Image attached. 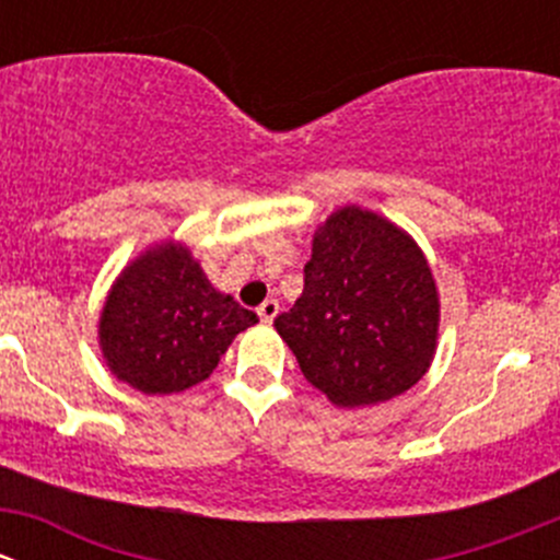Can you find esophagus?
I'll return each mask as SVG.
<instances>
[{
	"label": "esophagus",
	"mask_w": 560,
	"mask_h": 560,
	"mask_svg": "<svg viewBox=\"0 0 560 560\" xmlns=\"http://www.w3.org/2000/svg\"><path fill=\"white\" fill-rule=\"evenodd\" d=\"M257 314H259V319L268 322V325H270V322L276 319V314H279V303H276L273 298H268V301H265L262 306L257 308Z\"/></svg>",
	"instance_id": "34e87169"
}]
</instances>
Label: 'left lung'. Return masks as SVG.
<instances>
[{"label":"left lung","mask_w":560,"mask_h":560,"mask_svg":"<svg viewBox=\"0 0 560 560\" xmlns=\"http://www.w3.org/2000/svg\"><path fill=\"white\" fill-rule=\"evenodd\" d=\"M273 327L332 404H382L415 387L436 354L431 265L409 233L347 206L314 233L303 295Z\"/></svg>","instance_id":"obj_1"}]
</instances>
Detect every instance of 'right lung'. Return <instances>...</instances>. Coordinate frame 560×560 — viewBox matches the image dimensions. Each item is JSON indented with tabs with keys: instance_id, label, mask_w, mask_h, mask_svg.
<instances>
[{
	"instance_id": "right-lung-1",
	"label": "right lung",
	"mask_w": 560,
	"mask_h": 560,
	"mask_svg": "<svg viewBox=\"0 0 560 560\" xmlns=\"http://www.w3.org/2000/svg\"><path fill=\"white\" fill-rule=\"evenodd\" d=\"M257 314L213 290L184 244H156L121 270L100 314V349L116 380L145 395L208 380Z\"/></svg>"
}]
</instances>
